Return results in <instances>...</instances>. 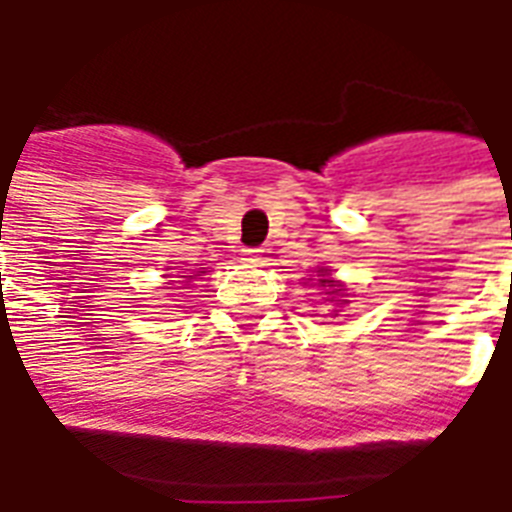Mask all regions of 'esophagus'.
I'll return each instance as SVG.
<instances>
[{"mask_svg": "<svg viewBox=\"0 0 512 512\" xmlns=\"http://www.w3.org/2000/svg\"><path fill=\"white\" fill-rule=\"evenodd\" d=\"M241 260H244V263H257V260H260V249H244V252H241Z\"/></svg>", "mask_w": 512, "mask_h": 512, "instance_id": "1", "label": "esophagus"}]
</instances>
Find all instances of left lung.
Instances as JSON below:
<instances>
[{
	"instance_id": "1",
	"label": "left lung",
	"mask_w": 512,
	"mask_h": 512,
	"mask_svg": "<svg viewBox=\"0 0 512 512\" xmlns=\"http://www.w3.org/2000/svg\"><path fill=\"white\" fill-rule=\"evenodd\" d=\"M313 276H316V284L324 289L327 303L332 305V313H329V316H340L342 305L350 303L348 295H345V284H340V281L332 279V273H329V268H324V265H321V268H316V271H313Z\"/></svg>"
}]
</instances>
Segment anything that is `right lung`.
Instances as JSON below:
<instances>
[{"label": "right lung", "instance_id": "add662e5", "mask_svg": "<svg viewBox=\"0 0 512 512\" xmlns=\"http://www.w3.org/2000/svg\"><path fill=\"white\" fill-rule=\"evenodd\" d=\"M167 271H170V268H167ZM204 273L207 271H193V273H188V276H177V279H183L185 284H191V281H196L199 276H204ZM167 276H170V273H167Z\"/></svg>", "mask_w": 512, "mask_h": 512}]
</instances>
